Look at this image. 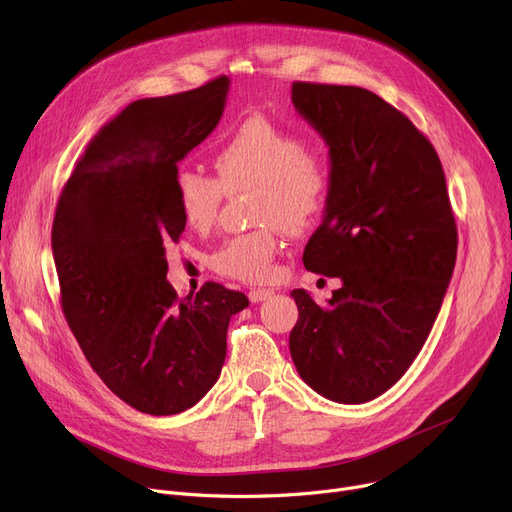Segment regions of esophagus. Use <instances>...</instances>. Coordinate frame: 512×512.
<instances>
[{
  "label": "esophagus",
  "instance_id": "esophagus-1",
  "mask_svg": "<svg viewBox=\"0 0 512 512\" xmlns=\"http://www.w3.org/2000/svg\"><path fill=\"white\" fill-rule=\"evenodd\" d=\"M272 294H274V290L253 288V290L249 292V301H251V303H263V301H267V299H272Z\"/></svg>",
  "mask_w": 512,
  "mask_h": 512
}]
</instances>
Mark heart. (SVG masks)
<instances>
[{"instance_id": "heart-1", "label": "heart", "mask_w": 512, "mask_h": 512, "mask_svg": "<svg viewBox=\"0 0 512 512\" xmlns=\"http://www.w3.org/2000/svg\"><path fill=\"white\" fill-rule=\"evenodd\" d=\"M215 178L182 170L174 178V203L182 222L207 230L218 220L226 195L251 191V222L257 230L234 236L211 257L220 276L263 284L274 274L278 228L290 236L311 230L326 209L330 166L305 147L297 132L265 118H249L215 149Z\"/></svg>"}]
</instances>
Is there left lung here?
Instances as JSON below:
<instances>
[{
	"label": "left lung",
	"instance_id": "8db88e82",
	"mask_svg": "<svg viewBox=\"0 0 512 512\" xmlns=\"http://www.w3.org/2000/svg\"><path fill=\"white\" fill-rule=\"evenodd\" d=\"M297 112L330 147V193L309 272L340 278L328 305L290 294V355L305 384L344 405L378 398L411 367L452 278L454 213L434 145L361 87L292 83Z\"/></svg>",
	"mask_w": 512,
	"mask_h": 512
}]
</instances>
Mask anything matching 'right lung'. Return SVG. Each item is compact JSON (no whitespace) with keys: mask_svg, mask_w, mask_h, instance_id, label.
I'll return each instance as SVG.
<instances>
[{"mask_svg":"<svg viewBox=\"0 0 512 512\" xmlns=\"http://www.w3.org/2000/svg\"><path fill=\"white\" fill-rule=\"evenodd\" d=\"M230 78L139 99L107 122L60 195L51 249L62 311L80 348L126 405L147 415L195 407L218 382L230 317L249 299L218 282L178 299L166 249L184 222L182 161L218 126Z\"/></svg>","mask_w":512,"mask_h":512,"instance_id":"right-lung-1","label":"right lung"}]
</instances>
